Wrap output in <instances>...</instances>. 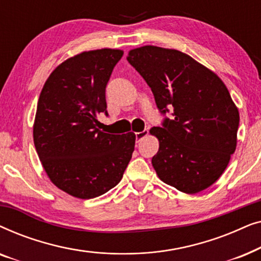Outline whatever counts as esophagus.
Wrapping results in <instances>:
<instances>
[{"label": "esophagus", "instance_id": "34e87169", "mask_svg": "<svg viewBox=\"0 0 261 261\" xmlns=\"http://www.w3.org/2000/svg\"><path fill=\"white\" fill-rule=\"evenodd\" d=\"M147 134H148V130L147 129H145V130H142V132H138V133H135V139H137V141L139 142L140 140H142V139H144Z\"/></svg>", "mask_w": 261, "mask_h": 261}]
</instances>
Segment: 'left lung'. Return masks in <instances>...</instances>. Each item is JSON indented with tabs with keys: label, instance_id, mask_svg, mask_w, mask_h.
I'll return each instance as SVG.
<instances>
[{
	"label": "left lung",
	"instance_id": "left-lung-1",
	"mask_svg": "<svg viewBox=\"0 0 261 261\" xmlns=\"http://www.w3.org/2000/svg\"><path fill=\"white\" fill-rule=\"evenodd\" d=\"M127 60L151 88L164 115L162 126L151 129L159 139L152 158L156 174L185 194L209 188L237 148L240 116L226 85L177 49L144 46L132 49Z\"/></svg>",
	"mask_w": 261,
	"mask_h": 261
}]
</instances>
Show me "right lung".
<instances>
[{
	"label": "right lung",
	"instance_id": "obj_1",
	"mask_svg": "<svg viewBox=\"0 0 261 261\" xmlns=\"http://www.w3.org/2000/svg\"><path fill=\"white\" fill-rule=\"evenodd\" d=\"M120 49L83 52L49 74L39 97L33 128L39 159L60 190L74 197H98L119 184L134 151L135 134L97 128L108 116L106 88Z\"/></svg>",
	"mask_w": 261,
	"mask_h": 261
}]
</instances>
